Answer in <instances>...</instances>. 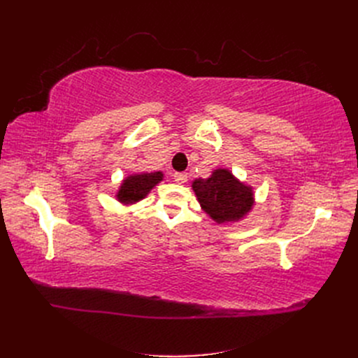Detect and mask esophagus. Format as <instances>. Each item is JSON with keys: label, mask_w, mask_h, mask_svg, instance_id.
Segmentation results:
<instances>
[{"label": "esophagus", "mask_w": 358, "mask_h": 358, "mask_svg": "<svg viewBox=\"0 0 358 358\" xmlns=\"http://www.w3.org/2000/svg\"><path fill=\"white\" fill-rule=\"evenodd\" d=\"M187 178H189V176H187V173H176V174H174V180H176L178 184L187 182Z\"/></svg>", "instance_id": "1"}]
</instances>
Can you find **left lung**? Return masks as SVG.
I'll return each instance as SVG.
<instances>
[{
    "label": "left lung",
    "mask_w": 358,
    "mask_h": 358,
    "mask_svg": "<svg viewBox=\"0 0 358 358\" xmlns=\"http://www.w3.org/2000/svg\"><path fill=\"white\" fill-rule=\"evenodd\" d=\"M201 210L217 224L242 220L254 208V190L239 181L228 168L213 169L209 178H196L192 184Z\"/></svg>",
    "instance_id": "left-lung-1"
}]
</instances>
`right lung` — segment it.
Returning <instances> with one entry per match:
<instances>
[{
  "mask_svg": "<svg viewBox=\"0 0 358 358\" xmlns=\"http://www.w3.org/2000/svg\"><path fill=\"white\" fill-rule=\"evenodd\" d=\"M162 180L164 174L161 171L130 174L122 181L119 192L116 193V199L124 206L135 204L143 200L150 193V190Z\"/></svg>",
  "mask_w": 358,
  "mask_h": 358,
  "instance_id": "1",
  "label": "right lung"
}]
</instances>
